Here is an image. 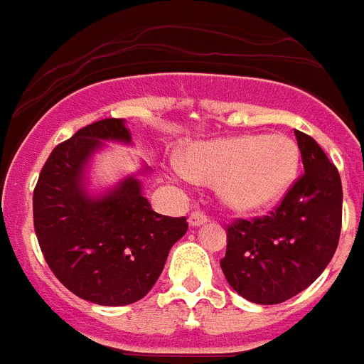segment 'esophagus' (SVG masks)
Here are the masks:
<instances>
[{"instance_id":"1","label":"esophagus","mask_w":364,"mask_h":364,"mask_svg":"<svg viewBox=\"0 0 364 364\" xmlns=\"http://www.w3.org/2000/svg\"><path fill=\"white\" fill-rule=\"evenodd\" d=\"M188 222H190L191 228H199V225H205V223L208 222V216L203 214V212L196 210V212H191L190 218H188Z\"/></svg>"}]
</instances>
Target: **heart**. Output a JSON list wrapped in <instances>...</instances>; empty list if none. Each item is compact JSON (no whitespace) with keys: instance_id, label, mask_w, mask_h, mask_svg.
Masks as SVG:
<instances>
[{"instance_id":"1","label":"heart","mask_w":364,"mask_h":364,"mask_svg":"<svg viewBox=\"0 0 364 364\" xmlns=\"http://www.w3.org/2000/svg\"><path fill=\"white\" fill-rule=\"evenodd\" d=\"M297 142L284 133L240 135L193 142L173 171L182 178L216 184L218 199L235 212L252 214L278 205L299 174Z\"/></svg>"}]
</instances>
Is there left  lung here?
<instances>
[{
  "label": "left lung",
  "instance_id": "left-lung-1",
  "mask_svg": "<svg viewBox=\"0 0 364 364\" xmlns=\"http://www.w3.org/2000/svg\"><path fill=\"white\" fill-rule=\"evenodd\" d=\"M295 136L304 174L269 216L232 223L220 261L229 286L255 304H278L304 291L338 246L340 174L312 136L297 129Z\"/></svg>",
  "mask_w": 364,
  "mask_h": 364
}]
</instances>
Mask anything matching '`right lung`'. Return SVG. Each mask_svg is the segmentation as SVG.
Masks as SVG:
<instances>
[{
  "mask_svg": "<svg viewBox=\"0 0 364 364\" xmlns=\"http://www.w3.org/2000/svg\"><path fill=\"white\" fill-rule=\"evenodd\" d=\"M105 142L132 144L126 120L94 122L52 150L33 191V225L46 263L69 291L126 306L152 289L188 222L152 210L142 196L141 176L152 171L144 164L92 193L90 167Z\"/></svg>",
  "mask_w": 364,
  "mask_h": 364,
  "instance_id": "add662e5",
  "label": "right lung"
}]
</instances>
